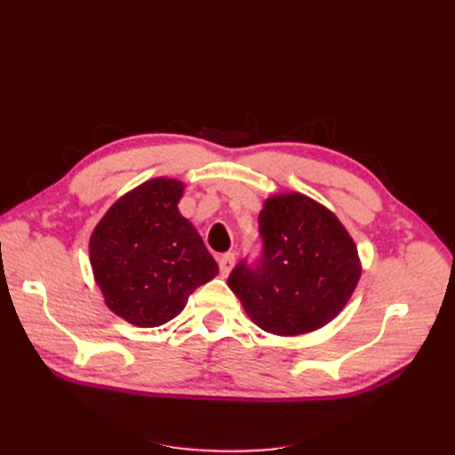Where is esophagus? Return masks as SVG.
Returning a JSON list of instances; mask_svg holds the SVG:
<instances>
[{"mask_svg":"<svg viewBox=\"0 0 455 455\" xmlns=\"http://www.w3.org/2000/svg\"><path fill=\"white\" fill-rule=\"evenodd\" d=\"M218 264H220V273L226 275L231 271V267H233V264H235V254L233 252H226V254H222L218 258Z\"/></svg>","mask_w":455,"mask_h":455,"instance_id":"esophagus-1","label":"esophagus"}]
</instances>
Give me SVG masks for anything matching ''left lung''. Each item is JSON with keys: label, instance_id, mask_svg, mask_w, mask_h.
Returning <instances> with one entry per match:
<instances>
[{"label": "left lung", "instance_id": "1", "mask_svg": "<svg viewBox=\"0 0 455 455\" xmlns=\"http://www.w3.org/2000/svg\"><path fill=\"white\" fill-rule=\"evenodd\" d=\"M261 254L241 259L228 284L266 332L298 336L330 323L361 277L356 246L339 220L301 196H273L258 218Z\"/></svg>", "mask_w": 455, "mask_h": 455}]
</instances>
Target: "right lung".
Listing matches in <instances>:
<instances>
[{
	"label": "right lung",
	"instance_id": "add662e5",
	"mask_svg": "<svg viewBox=\"0 0 455 455\" xmlns=\"http://www.w3.org/2000/svg\"><path fill=\"white\" fill-rule=\"evenodd\" d=\"M184 184L154 178L123 196L94 228L89 254L106 306L123 319L161 326L218 275L196 228L178 211Z\"/></svg>",
	"mask_w": 455,
	"mask_h": 455
}]
</instances>
